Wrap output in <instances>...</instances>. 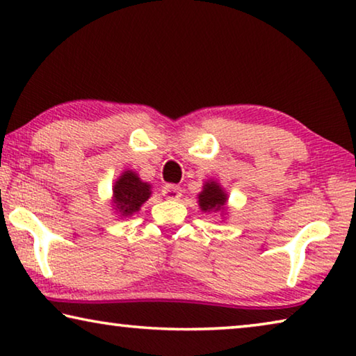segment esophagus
Instances as JSON below:
<instances>
[{"label":"esophagus","instance_id":"esophagus-1","mask_svg":"<svg viewBox=\"0 0 356 356\" xmlns=\"http://www.w3.org/2000/svg\"><path fill=\"white\" fill-rule=\"evenodd\" d=\"M181 194L183 191L177 184H165L164 189H162V195H164L167 200H178Z\"/></svg>","mask_w":356,"mask_h":356}]
</instances>
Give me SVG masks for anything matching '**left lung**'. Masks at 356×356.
Listing matches in <instances>:
<instances>
[{
    "label": "left lung",
    "instance_id": "8db88e82",
    "mask_svg": "<svg viewBox=\"0 0 356 356\" xmlns=\"http://www.w3.org/2000/svg\"><path fill=\"white\" fill-rule=\"evenodd\" d=\"M197 199H199V207L203 213L213 211L220 213V216H224L229 195H227V192L216 179H208V181H205L202 192L197 195Z\"/></svg>",
    "mask_w": 356,
    "mask_h": 356
}]
</instances>
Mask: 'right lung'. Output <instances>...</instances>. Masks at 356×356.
<instances>
[{"label": "right lung", "instance_id": "obj_1", "mask_svg": "<svg viewBox=\"0 0 356 356\" xmlns=\"http://www.w3.org/2000/svg\"><path fill=\"white\" fill-rule=\"evenodd\" d=\"M151 197V184L140 179L134 170H124L115 179L113 194L110 205L118 216L131 218L140 211V208Z\"/></svg>", "mask_w": 356, "mask_h": 356}]
</instances>
